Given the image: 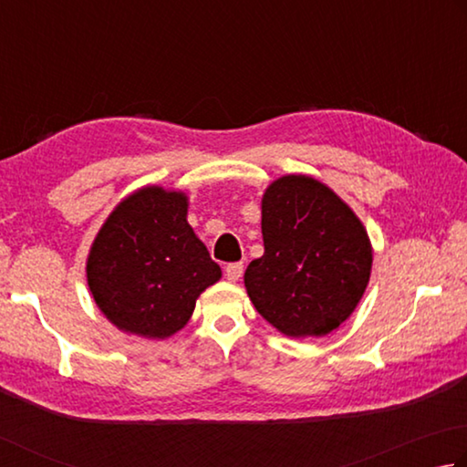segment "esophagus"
Here are the masks:
<instances>
[{
	"label": "esophagus",
	"mask_w": 467,
	"mask_h": 467,
	"mask_svg": "<svg viewBox=\"0 0 467 467\" xmlns=\"http://www.w3.org/2000/svg\"><path fill=\"white\" fill-rule=\"evenodd\" d=\"M224 275L231 279V282H236L243 275V263H228L224 267Z\"/></svg>",
	"instance_id": "esophagus-1"
}]
</instances>
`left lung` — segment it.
<instances>
[{"label":"left lung","instance_id":"1","mask_svg":"<svg viewBox=\"0 0 467 467\" xmlns=\"http://www.w3.org/2000/svg\"><path fill=\"white\" fill-rule=\"evenodd\" d=\"M263 257L244 285L259 315L287 337H320L358 306L371 271L368 233L351 208L306 175L279 177L261 202Z\"/></svg>","mask_w":467,"mask_h":467}]
</instances>
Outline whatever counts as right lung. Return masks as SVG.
<instances>
[{"label": "right lung", "instance_id": "obj_1", "mask_svg": "<svg viewBox=\"0 0 467 467\" xmlns=\"http://www.w3.org/2000/svg\"><path fill=\"white\" fill-rule=\"evenodd\" d=\"M188 198L150 185L101 226L88 259L93 300L126 333L165 338L185 327L220 265L185 220Z\"/></svg>", "mask_w": 467, "mask_h": 467}]
</instances>
